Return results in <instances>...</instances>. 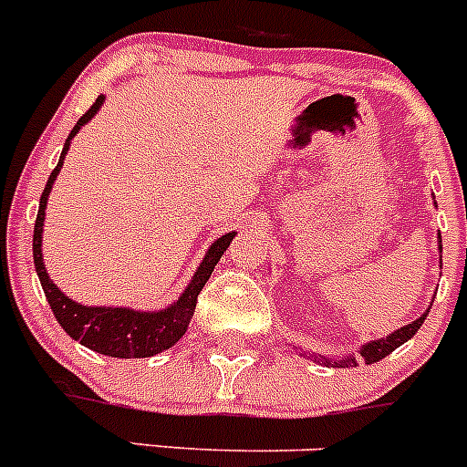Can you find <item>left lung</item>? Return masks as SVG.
<instances>
[{
	"instance_id": "left-lung-1",
	"label": "left lung",
	"mask_w": 467,
	"mask_h": 467,
	"mask_svg": "<svg viewBox=\"0 0 467 467\" xmlns=\"http://www.w3.org/2000/svg\"><path fill=\"white\" fill-rule=\"evenodd\" d=\"M440 253H442V245H440ZM428 311L423 313V316H419L414 320V323L404 325V327L395 329L393 334H388V337H383V339H377V341H369V344H362L360 346V358L365 360V365H374V362L383 360L386 356H390L395 348H400V346L404 344V341H410L411 337H414L416 332L420 329V325H423V320H426ZM304 356L311 358V360L316 362H323V365H334V367H358V360L353 356H346V358H337V360H332V358H323V356H311V353H306L304 350Z\"/></svg>"
}]
</instances>
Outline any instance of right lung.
Masks as SVG:
<instances>
[{
    "instance_id": "1",
    "label": "right lung",
    "mask_w": 467,
    "mask_h": 467,
    "mask_svg": "<svg viewBox=\"0 0 467 467\" xmlns=\"http://www.w3.org/2000/svg\"><path fill=\"white\" fill-rule=\"evenodd\" d=\"M102 102H105V95H100L90 105V109L86 111L84 117L77 121V126L72 128V133H69L67 142L63 147V154H60V161L53 168L47 187H44V193H41L39 213H36L35 222V238H32L35 269L41 280V287H44V295H47L48 304H51L53 316H56L60 327L74 341H79L86 348L109 358H151L156 353H161V350H168L171 346H175L177 341L182 339L189 323H192L198 295L203 290V285L208 283L210 274H213V269L222 259V254L226 253L229 243L234 241L236 231H231L226 236L217 238L210 245L203 262H201V266L193 274L192 283L187 285V290L180 295V299L172 301L171 306L163 308V311H133V308L126 306H84L79 301H74L67 295H63L60 287L48 278L47 266H44V254H41V231H44V220H47V201L57 172H60V168L65 163L69 142H72L74 135L79 133L81 126H86L98 114Z\"/></svg>"
}]
</instances>
